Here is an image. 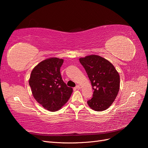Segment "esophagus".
Masks as SVG:
<instances>
[{
	"mask_svg": "<svg viewBox=\"0 0 148 148\" xmlns=\"http://www.w3.org/2000/svg\"><path fill=\"white\" fill-rule=\"evenodd\" d=\"M75 88L77 89H79L80 88H81V87H80L79 85H77V86H76V87H75Z\"/></svg>",
	"mask_w": 148,
	"mask_h": 148,
	"instance_id": "1",
	"label": "esophagus"
}]
</instances>
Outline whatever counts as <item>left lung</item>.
Listing matches in <instances>:
<instances>
[{
    "instance_id": "1",
    "label": "left lung",
    "mask_w": 148,
    "mask_h": 148,
    "mask_svg": "<svg viewBox=\"0 0 148 148\" xmlns=\"http://www.w3.org/2000/svg\"><path fill=\"white\" fill-rule=\"evenodd\" d=\"M94 90L92 97L87 103L92 110L102 111L112 105L120 88V76L110 62L99 56L80 58Z\"/></svg>"
}]
</instances>
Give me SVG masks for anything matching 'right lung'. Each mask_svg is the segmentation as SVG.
<instances>
[{
  "mask_svg": "<svg viewBox=\"0 0 148 148\" xmlns=\"http://www.w3.org/2000/svg\"><path fill=\"white\" fill-rule=\"evenodd\" d=\"M63 63L64 60L58 58L44 60L33 69L29 80L34 99L51 112L60 109L73 91L62 78L60 70Z\"/></svg>",
  "mask_w": 148,
  "mask_h": 148,
  "instance_id": "right-lung-1",
  "label": "right lung"
}]
</instances>
